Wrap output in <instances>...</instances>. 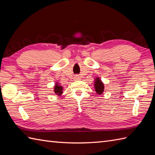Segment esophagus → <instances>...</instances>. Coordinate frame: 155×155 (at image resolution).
I'll return each mask as SVG.
<instances>
[{"label": "esophagus", "mask_w": 155, "mask_h": 155, "mask_svg": "<svg viewBox=\"0 0 155 155\" xmlns=\"http://www.w3.org/2000/svg\"><path fill=\"white\" fill-rule=\"evenodd\" d=\"M74 79H75V80H80V76H79V75H75V76L74 77Z\"/></svg>", "instance_id": "34e87169"}]
</instances>
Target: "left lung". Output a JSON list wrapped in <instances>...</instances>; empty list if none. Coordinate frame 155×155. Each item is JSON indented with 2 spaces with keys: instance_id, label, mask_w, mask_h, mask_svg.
<instances>
[{
  "instance_id": "1",
  "label": "left lung",
  "mask_w": 155,
  "mask_h": 155,
  "mask_svg": "<svg viewBox=\"0 0 155 155\" xmlns=\"http://www.w3.org/2000/svg\"><path fill=\"white\" fill-rule=\"evenodd\" d=\"M94 88L95 91L97 94L101 95L104 91V84L101 79L99 77H96L94 80Z\"/></svg>"
}]
</instances>
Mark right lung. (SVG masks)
I'll return each instance as SVG.
<instances>
[{
  "label": "right lung",
  "mask_w": 155,
  "mask_h": 155,
  "mask_svg": "<svg viewBox=\"0 0 155 155\" xmlns=\"http://www.w3.org/2000/svg\"><path fill=\"white\" fill-rule=\"evenodd\" d=\"M63 89H64V87L61 86V85L60 84V83L56 82L54 88V91L55 93V94H56L58 96L61 95V94H63Z\"/></svg>",
  "instance_id": "obj_1"
}]
</instances>
